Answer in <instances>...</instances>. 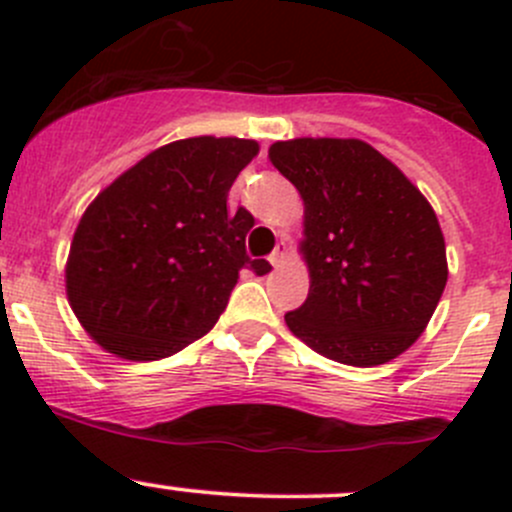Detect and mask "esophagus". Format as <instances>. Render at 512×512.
<instances>
[{
  "mask_svg": "<svg viewBox=\"0 0 512 512\" xmlns=\"http://www.w3.org/2000/svg\"><path fill=\"white\" fill-rule=\"evenodd\" d=\"M285 260H287V245H285V242H277L275 252L270 255V265L272 267H282V265H285Z\"/></svg>",
  "mask_w": 512,
  "mask_h": 512,
  "instance_id": "1",
  "label": "esophagus"
}]
</instances>
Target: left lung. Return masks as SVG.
<instances>
[{"label": "left lung", "instance_id": "8db88e82", "mask_svg": "<svg viewBox=\"0 0 512 512\" xmlns=\"http://www.w3.org/2000/svg\"><path fill=\"white\" fill-rule=\"evenodd\" d=\"M270 160L304 200V304L294 337L349 366L396 359L426 329L448 280L446 242L421 190L369 143L294 138Z\"/></svg>", "mask_w": 512, "mask_h": 512}]
</instances>
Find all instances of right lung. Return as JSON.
<instances>
[{"instance_id": "1", "label": "right lung", "mask_w": 512, "mask_h": 512, "mask_svg": "<svg viewBox=\"0 0 512 512\" xmlns=\"http://www.w3.org/2000/svg\"><path fill=\"white\" fill-rule=\"evenodd\" d=\"M260 146L183 138L148 153L86 208L66 262V294L106 352L156 361L215 327L250 260L252 215L227 213V193Z\"/></svg>"}]
</instances>
